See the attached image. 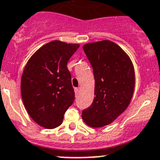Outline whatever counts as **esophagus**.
Instances as JSON below:
<instances>
[{"mask_svg":"<svg viewBox=\"0 0 160 160\" xmlns=\"http://www.w3.org/2000/svg\"><path fill=\"white\" fill-rule=\"evenodd\" d=\"M74 93H75V96L78 97V93H79L78 88H75V89H74Z\"/></svg>","mask_w":160,"mask_h":160,"instance_id":"1","label":"esophagus"}]
</instances>
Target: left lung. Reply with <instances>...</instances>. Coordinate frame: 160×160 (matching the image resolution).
I'll return each mask as SVG.
<instances>
[{"mask_svg":"<svg viewBox=\"0 0 160 160\" xmlns=\"http://www.w3.org/2000/svg\"><path fill=\"white\" fill-rule=\"evenodd\" d=\"M83 50L93 67L95 97L82 117L91 128H102L129 105L135 88L134 67L125 51L112 41L86 43Z\"/></svg>","mask_w":160,"mask_h":160,"instance_id":"1","label":"left lung"}]
</instances>
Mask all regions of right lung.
Returning <instances> with one entry per match:
<instances>
[{"instance_id":"add662e5","label":"right lung","mask_w":160,"mask_h":160,"mask_svg":"<svg viewBox=\"0 0 160 160\" xmlns=\"http://www.w3.org/2000/svg\"><path fill=\"white\" fill-rule=\"evenodd\" d=\"M80 47L78 43L51 41L31 56L20 81L22 101L36 124L55 128L74 100L67 62Z\"/></svg>"}]
</instances>
